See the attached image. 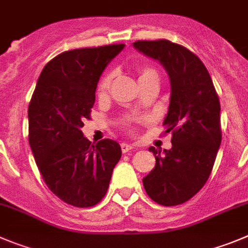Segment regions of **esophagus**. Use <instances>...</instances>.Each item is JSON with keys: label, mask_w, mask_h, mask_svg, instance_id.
Here are the masks:
<instances>
[{"label": "esophagus", "mask_w": 248, "mask_h": 248, "mask_svg": "<svg viewBox=\"0 0 248 248\" xmlns=\"http://www.w3.org/2000/svg\"><path fill=\"white\" fill-rule=\"evenodd\" d=\"M120 146H122L123 154H126V152H130V151H133V150H134V147L131 146V145L125 144V142H123V144L120 145Z\"/></svg>", "instance_id": "34e87169"}]
</instances>
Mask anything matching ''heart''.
Listing matches in <instances>:
<instances>
[{
	"instance_id": "b5f03b06",
	"label": "heart",
	"mask_w": 248,
	"mask_h": 248,
	"mask_svg": "<svg viewBox=\"0 0 248 248\" xmlns=\"http://www.w3.org/2000/svg\"><path fill=\"white\" fill-rule=\"evenodd\" d=\"M113 77L114 75L108 74L101 79V82L98 85V94L99 96H104L107 94L112 86L113 82ZM151 79H158V71L151 65H145L141 69L139 70V82H146V81H151Z\"/></svg>"
}]
</instances>
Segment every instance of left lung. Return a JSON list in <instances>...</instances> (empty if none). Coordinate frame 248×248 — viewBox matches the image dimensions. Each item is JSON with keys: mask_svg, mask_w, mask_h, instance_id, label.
I'll list each match as a JSON object with an SVG mask.
<instances>
[{"mask_svg": "<svg viewBox=\"0 0 248 248\" xmlns=\"http://www.w3.org/2000/svg\"><path fill=\"white\" fill-rule=\"evenodd\" d=\"M134 47L162 63L171 81L165 133L172 147H150L156 165L144 177L147 195L165 206L194 197L208 181L221 144L220 102L212 77L201 59L187 47L166 39L138 40Z\"/></svg>", "mask_w": 248, "mask_h": 248, "instance_id": "1", "label": "left lung"}]
</instances>
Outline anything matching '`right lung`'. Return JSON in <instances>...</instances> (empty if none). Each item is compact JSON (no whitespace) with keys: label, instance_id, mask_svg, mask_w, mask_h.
<instances>
[{"label":"right lung","instance_id":"add662e5","mask_svg":"<svg viewBox=\"0 0 248 248\" xmlns=\"http://www.w3.org/2000/svg\"><path fill=\"white\" fill-rule=\"evenodd\" d=\"M125 44L59 54L43 69L28 107L29 145L45 185L77 208L98 204L122 157L114 140L96 145L83 136L102 72Z\"/></svg>","mask_w":248,"mask_h":248}]
</instances>
